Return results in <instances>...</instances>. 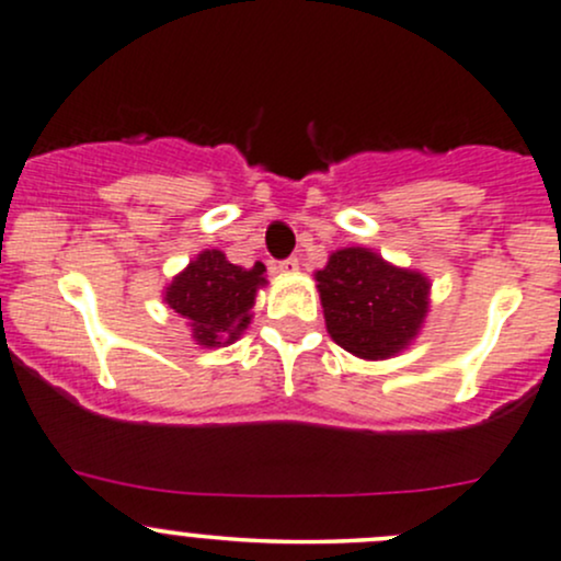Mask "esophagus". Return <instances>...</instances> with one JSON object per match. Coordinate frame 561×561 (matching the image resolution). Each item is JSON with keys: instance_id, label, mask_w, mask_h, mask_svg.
<instances>
[{"instance_id": "1", "label": "esophagus", "mask_w": 561, "mask_h": 561, "mask_svg": "<svg viewBox=\"0 0 561 561\" xmlns=\"http://www.w3.org/2000/svg\"><path fill=\"white\" fill-rule=\"evenodd\" d=\"M296 268H298V257H285V261L276 263V271H282V274H293Z\"/></svg>"}]
</instances>
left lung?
I'll list each match as a JSON object with an SVG mask.
<instances>
[{"label": "left lung", "mask_w": 561, "mask_h": 561, "mask_svg": "<svg viewBox=\"0 0 561 561\" xmlns=\"http://www.w3.org/2000/svg\"><path fill=\"white\" fill-rule=\"evenodd\" d=\"M317 282L330 339L363 359L405 350L427 314L430 282L363 247L333 252Z\"/></svg>", "instance_id": "obj_1"}]
</instances>
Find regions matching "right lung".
<instances>
[{"label": "right lung", "instance_id": "1", "mask_svg": "<svg viewBox=\"0 0 561 561\" xmlns=\"http://www.w3.org/2000/svg\"><path fill=\"white\" fill-rule=\"evenodd\" d=\"M265 285V265L241 268L220 250H206L167 287V304L193 328L202 346L231 344L250 325L257 287Z\"/></svg>", "mask_w": 561, "mask_h": 561}]
</instances>
